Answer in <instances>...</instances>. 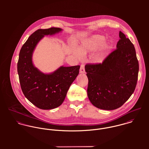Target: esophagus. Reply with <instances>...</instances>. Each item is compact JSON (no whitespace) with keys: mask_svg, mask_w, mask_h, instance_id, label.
<instances>
[{"mask_svg":"<svg viewBox=\"0 0 149 149\" xmlns=\"http://www.w3.org/2000/svg\"><path fill=\"white\" fill-rule=\"evenodd\" d=\"M80 73H85V69H84V66L83 65H81V66H80Z\"/></svg>","mask_w":149,"mask_h":149,"instance_id":"obj_1","label":"esophagus"}]
</instances>
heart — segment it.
Wrapping results in <instances>:
<instances>
[{"instance_id": "heart-1", "label": "heart", "mask_w": 149, "mask_h": 149, "mask_svg": "<svg viewBox=\"0 0 149 149\" xmlns=\"http://www.w3.org/2000/svg\"><path fill=\"white\" fill-rule=\"evenodd\" d=\"M105 37L102 35H93L86 39L77 47V52L74 51V54L78 57L84 56L87 53L95 52L98 48L99 52L97 55L98 60H102L110 51L112 45L110 42H104Z\"/></svg>"}]
</instances>
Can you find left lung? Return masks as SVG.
<instances>
[{"mask_svg":"<svg viewBox=\"0 0 149 149\" xmlns=\"http://www.w3.org/2000/svg\"><path fill=\"white\" fill-rule=\"evenodd\" d=\"M119 35L116 49L102 64L85 66L88 99L102 109L122 106L134 92L137 83L139 64L134 46L122 31Z\"/></svg>","mask_w":149,"mask_h":149,"instance_id":"obj_1","label":"left lung"}]
</instances>
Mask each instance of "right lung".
Returning <instances> with one entry per match:
<instances>
[{
  "mask_svg": "<svg viewBox=\"0 0 149 149\" xmlns=\"http://www.w3.org/2000/svg\"><path fill=\"white\" fill-rule=\"evenodd\" d=\"M63 31L58 27L39 29L29 37L19 52L17 70L22 91L29 102L42 109L61 106L70 86L79 73V65L61 66L54 72L45 73L33 63V53L43 38Z\"/></svg>",
  "mask_w": 149,
  "mask_h": 149,
  "instance_id": "obj_1",
  "label": "right lung"
}]
</instances>
